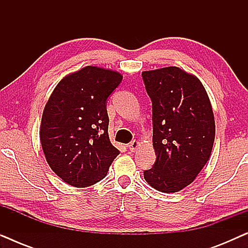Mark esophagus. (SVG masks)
<instances>
[{
	"instance_id": "34e87169",
	"label": "esophagus",
	"mask_w": 248,
	"mask_h": 248,
	"mask_svg": "<svg viewBox=\"0 0 248 248\" xmlns=\"http://www.w3.org/2000/svg\"><path fill=\"white\" fill-rule=\"evenodd\" d=\"M128 149H130V150L132 151V152H135L138 150V148L140 147V142H138V141H132V142H130V143H128Z\"/></svg>"
}]
</instances>
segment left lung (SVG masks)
Wrapping results in <instances>:
<instances>
[{"mask_svg":"<svg viewBox=\"0 0 248 248\" xmlns=\"http://www.w3.org/2000/svg\"><path fill=\"white\" fill-rule=\"evenodd\" d=\"M152 103L155 161L143 171L159 192L175 193L194 181L211 155L215 117L198 78L176 66L142 72Z\"/></svg>","mask_w":248,"mask_h":248,"instance_id":"1","label":"left lung"}]
</instances>
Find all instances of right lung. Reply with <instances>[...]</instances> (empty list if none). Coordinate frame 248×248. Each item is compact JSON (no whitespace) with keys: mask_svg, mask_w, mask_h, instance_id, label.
I'll use <instances>...</instances> for the list:
<instances>
[{"mask_svg":"<svg viewBox=\"0 0 248 248\" xmlns=\"http://www.w3.org/2000/svg\"><path fill=\"white\" fill-rule=\"evenodd\" d=\"M122 79L115 71L86 66L61 80L47 101L40 142L49 167L69 185L100 182L120 155L108 137L107 100Z\"/></svg>","mask_w":248,"mask_h":248,"instance_id":"1","label":"right lung"}]
</instances>
